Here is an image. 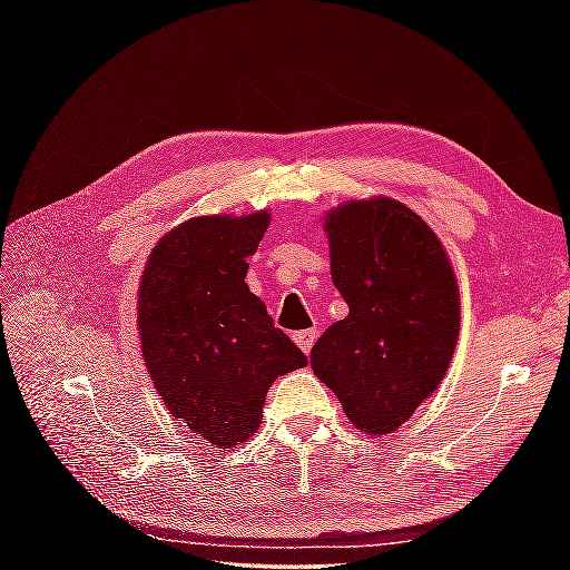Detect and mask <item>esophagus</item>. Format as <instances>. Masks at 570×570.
<instances>
[{"mask_svg":"<svg viewBox=\"0 0 570 570\" xmlns=\"http://www.w3.org/2000/svg\"><path fill=\"white\" fill-rule=\"evenodd\" d=\"M316 337H318V331L316 328H308V331H298V333H294V343L304 350V353L308 355L311 353V347H313V343H316Z\"/></svg>","mask_w":570,"mask_h":570,"instance_id":"esophagus-1","label":"esophagus"}]
</instances>
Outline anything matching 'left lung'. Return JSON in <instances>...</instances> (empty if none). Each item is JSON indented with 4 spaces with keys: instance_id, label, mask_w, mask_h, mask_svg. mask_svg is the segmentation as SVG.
<instances>
[{
    "instance_id": "1",
    "label": "left lung",
    "mask_w": 570,
    "mask_h": 570,
    "mask_svg": "<svg viewBox=\"0 0 570 570\" xmlns=\"http://www.w3.org/2000/svg\"><path fill=\"white\" fill-rule=\"evenodd\" d=\"M331 276L350 313L311 350L353 426L394 433L439 390L460 331L458 278L441 239L404 203L374 196L325 215Z\"/></svg>"
}]
</instances>
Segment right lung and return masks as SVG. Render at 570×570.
Returning <instances> with one entry per match:
<instances>
[{"label":"right lung","instance_id":"add662e5","mask_svg":"<svg viewBox=\"0 0 570 570\" xmlns=\"http://www.w3.org/2000/svg\"><path fill=\"white\" fill-rule=\"evenodd\" d=\"M266 227V210L190 217L141 272L144 365L171 416L215 448L252 439L274 380L308 362L245 284Z\"/></svg>","mask_w":570,"mask_h":570}]
</instances>
